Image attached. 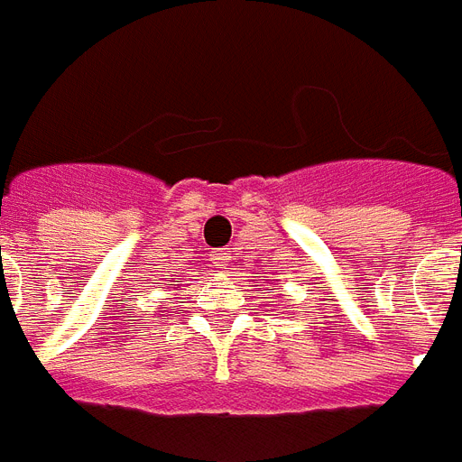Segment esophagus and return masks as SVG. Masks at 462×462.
I'll list each match as a JSON object with an SVG mask.
<instances>
[{"label": "esophagus", "mask_w": 462, "mask_h": 462, "mask_svg": "<svg viewBox=\"0 0 462 462\" xmlns=\"http://www.w3.org/2000/svg\"><path fill=\"white\" fill-rule=\"evenodd\" d=\"M213 263H216L217 269H227L230 266V256H227V252H220V254L213 256Z\"/></svg>", "instance_id": "obj_1"}]
</instances>
